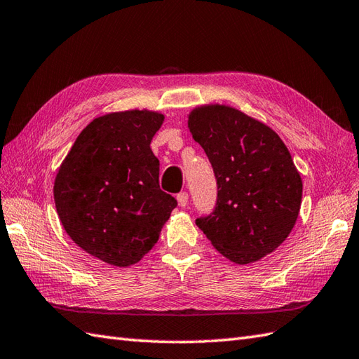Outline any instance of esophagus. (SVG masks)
<instances>
[{
  "label": "esophagus",
  "mask_w": 359,
  "mask_h": 359,
  "mask_svg": "<svg viewBox=\"0 0 359 359\" xmlns=\"http://www.w3.org/2000/svg\"><path fill=\"white\" fill-rule=\"evenodd\" d=\"M177 200H178V204H180L181 207H186L187 203H189V195H187V192L178 194V195H177Z\"/></svg>",
  "instance_id": "obj_1"
}]
</instances>
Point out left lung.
I'll return each mask as SVG.
<instances>
[{"label": "left lung", "instance_id": "1", "mask_svg": "<svg viewBox=\"0 0 359 359\" xmlns=\"http://www.w3.org/2000/svg\"><path fill=\"white\" fill-rule=\"evenodd\" d=\"M189 129L213 167L218 200L196 226L222 257L250 264L276 250L298 219L302 181L275 130L222 104L195 107Z\"/></svg>", "mask_w": 359, "mask_h": 359}]
</instances>
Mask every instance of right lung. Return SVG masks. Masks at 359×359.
<instances>
[{
	"mask_svg": "<svg viewBox=\"0 0 359 359\" xmlns=\"http://www.w3.org/2000/svg\"><path fill=\"white\" fill-rule=\"evenodd\" d=\"M163 121V114L146 109L95 118L55 178L62 227L76 245L110 266L138 262L177 207L159 189V161L150 149Z\"/></svg>",
	"mask_w": 359,
	"mask_h": 359,
	"instance_id": "right-lung-1",
	"label": "right lung"
}]
</instances>
